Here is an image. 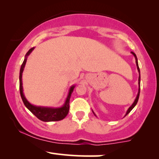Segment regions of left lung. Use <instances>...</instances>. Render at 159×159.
Masks as SVG:
<instances>
[{
  "mask_svg": "<svg viewBox=\"0 0 159 159\" xmlns=\"http://www.w3.org/2000/svg\"><path fill=\"white\" fill-rule=\"evenodd\" d=\"M132 53V54L134 55V57H135V60H136V65H137V70H138V72H139V78H138V84H139V89H138V93H137V97H136V98H135V99H134V102L132 103V105H131V106L129 107V109L127 110V111H126V115L125 116H126L127 115V114H129L131 112V111H132V110L134 108V107H135V105H137V102H138V99H139V92H140V71H139V65H138V62H137V56H136V54H134V52H131ZM93 112V113L94 114V116H96V115H95V113H94V111H92Z\"/></svg>",
  "mask_w": 159,
  "mask_h": 159,
  "instance_id": "1",
  "label": "left lung"
}]
</instances>
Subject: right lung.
Listing matches in <instances>:
<instances>
[{
  "label": "right lung",
  "mask_w": 159,
  "mask_h": 159,
  "mask_svg": "<svg viewBox=\"0 0 159 159\" xmlns=\"http://www.w3.org/2000/svg\"><path fill=\"white\" fill-rule=\"evenodd\" d=\"M35 47L31 48L27 54L25 56V60L23 61L22 65H21L20 72V95L22 97V99L24 102V105L31 112L33 115H35L36 117L42 121L48 122V121H57V120H62L63 118L66 117L67 113L69 112L70 108V99L72 93L73 92L75 85L70 86L69 89L68 94H67V98L65 99V103L63 104L62 107H42V106H36V105H32L30 103L27 99L25 97L24 92H23V86H22V73L24 70L25 64H26L27 59L28 56L30 54V53L34 50Z\"/></svg>",
  "instance_id": "1"
}]
</instances>
